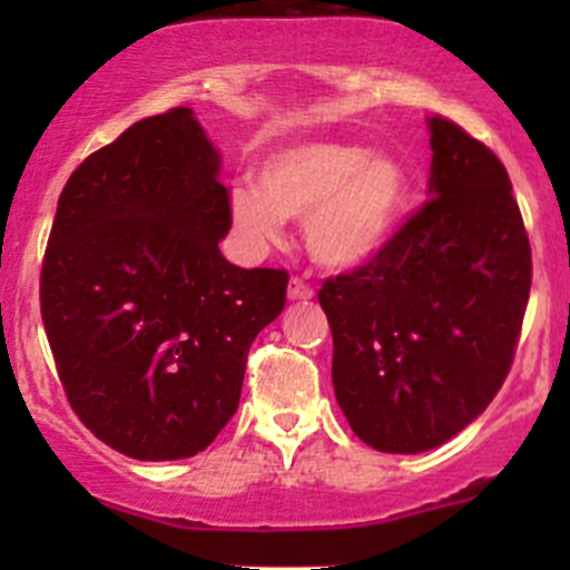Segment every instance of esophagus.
I'll return each instance as SVG.
<instances>
[{"instance_id": "34e87169", "label": "esophagus", "mask_w": 570, "mask_h": 570, "mask_svg": "<svg viewBox=\"0 0 570 570\" xmlns=\"http://www.w3.org/2000/svg\"><path fill=\"white\" fill-rule=\"evenodd\" d=\"M286 295H289V301H295V303H306V301H312V297H314V289L308 284H303L301 278H292Z\"/></svg>"}]
</instances>
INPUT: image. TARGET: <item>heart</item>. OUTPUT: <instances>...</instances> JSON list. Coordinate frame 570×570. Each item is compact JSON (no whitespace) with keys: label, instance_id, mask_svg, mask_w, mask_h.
I'll return each instance as SVG.
<instances>
[{"label":"heart","instance_id":"1","mask_svg":"<svg viewBox=\"0 0 570 570\" xmlns=\"http://www.w3.org/2000/svg\"><path fill=\"white\" fill-rule=\"evenodd\" d=\"M411 174L389 151L347 140H295L258 165V189H232V217L253 245H273L284 217H303L314 262L336 273L366 267L400 234Z\"/></svg>","mask_w":570,"mask_h":570}]
</instances>
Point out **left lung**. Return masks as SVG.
Segmentation results:
<instances>
[{
    "instance_id": "8db88e82",
    "label": "left lung",
    "mask_w": 570,
    "mask_h": 570,
    "mask_svg": "<svg viewBox=\"0 0 570 570\" xmlns=\"http://www.w3.org/2000/svg\"><path fill=\"white\" fill-rule=\"evenodd\" d=\"M428 204L366 267L322 284L333 392L377 452L419 455L455 439L508 377L532 253L497 154L428 118Z\"/></svg>"
}]
</instances>
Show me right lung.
<instances>
[{
    "instance_id": "1",
    "label": "right lung",
    "mask_w": 570,
    "mask_h": 570,
    "mask_svg": "<svg viewBox=\"0 0 570 570\" xmlns=\"http://www.w3.org/2000/svg\"><path fill=\"white\" fill-rule=\"evenodd\" d=\"M220 151L189 107L131 124L57 200L40 314L68 402L135 461L204 452L234 416L245 361L284 312V269L220 253Z\"/></svg>"
}]
</instances>
